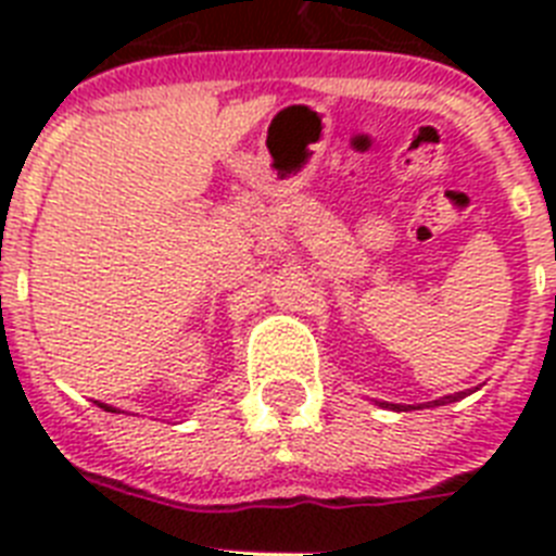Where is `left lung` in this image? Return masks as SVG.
I'll list each match as a JSON object with an SVG mask.
<instances>
[{
    "label": "left lung",
    "mask_w": 556,
    "mask_h": 556,
    "mask_svg": "<svg viewBox=\"0 0 556 556\" xmlns=\"http://www.w3.org/2000/svg\"><path fill=\"white\" fill-rule=\"evenodd\" d=\"M456 397H462V392H456V395H445V397H440V401H431V406H445V404H451V401H456ZM381 406H392V409H397V412L409 409V406H401V404H381ZM412 409H420V406H412Z\"/></svg>",
    "instance_id": "8db88e82"
}]
</instances>
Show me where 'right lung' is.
I'll use <instances>...</instances> for the list:
<instances>
[{
    "mask_svg": "<svg viewBox=\"0 0 556 556\" xmlns=\"http://www.w3.org/2000/svg\"><path fill=\"white\" fill-rule=\"evenodd\" d=\"M102 406V409H108V412H116V409H111V406H105V404H100Z\"/></svg>",
    "mask_w": 556,
    "mask_h": 556,
    "instance_id": "1",
    "label": "right lung"
}]
</instances>
